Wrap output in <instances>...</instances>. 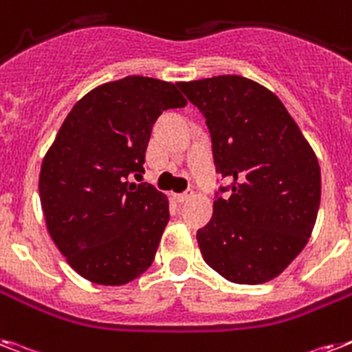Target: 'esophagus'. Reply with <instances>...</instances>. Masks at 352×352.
I'll return each mask as SVG.
<instances>
[{
    "mask_svg": "<svg viewBox=\"0 0 352 352\" xmlns=\"http://www.w3.org/2000/svg\"><path fill=\"white\" fill-rule=\"evenodd\" d=\"M173 199H175L177 202L190 201V199H193V191H184V193H173Z\"/></svg>",
    "mask_w": 352,
    "mask_h": 352,
    "instance_id": "obj_1",
    "label": "esophagus"
}]
</instances>
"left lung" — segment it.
Listing matches in <instances>:
<instances>
[{
	"mask_svg": "<svg viewBox=\"0 0 352 352\" xmlns=\"http://www.w3.org/2000/svg\"><path fill=\"white\" fill-rule=\"evenodd\" d=\"M204 113L231 197L197 231L202 258L235 284L276 278L309 241L322 193L315 151L284 102L242 76L179 82ZM224 191V188H222Z\"/></svg>",
	"mask_w": 352,
	"mask_h": 352,
	"instance_id": "obj_1",
	"label": "left lung"
}]
</instances>
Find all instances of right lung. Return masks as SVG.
Listing matches in <instances>:
<instances>
[{"mask_svg": "<svg viewBox=\"0 0 352 352\" xmlns=\"http://www.w3.org/2000/svg\"><path fill=\"white\" fill-rule=\"evenodd\" d=\"M186 102L173 82L128 76L90 90L63 121L43 157L39 199L54 244L82 278L124 285L155 258L168 197L128 175L144 173L157 117Z\"/></svg>", "mask_w": 352, "mask_h": 352, "instance_id": "obj_1", "label": "right lung"}]
</instances>
